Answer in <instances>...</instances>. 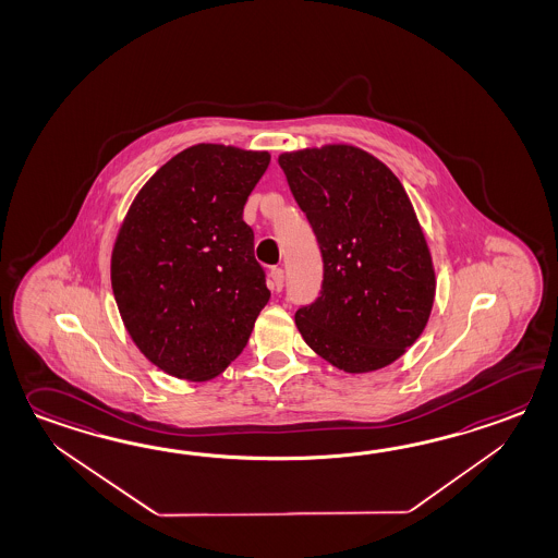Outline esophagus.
<instances>
[{
    "instance_id": "esophagus-1",
    "label": "esophagus",
    "mask_w": 558,
    "mask_h": 558,
    "mask_svg": "<svg viewBox=\"0 0 558 558\" xmlns=\"http://www.w3.org/2000/svg\"><path fill=\"white\" fill-rule=\"evenodd\" d=\"M282 286H284V270L274 266L272 270H270V288H272L274 292H280Z\"/></svg>"
}]
</instances>
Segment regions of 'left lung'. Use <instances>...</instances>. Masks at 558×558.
<instances>
[{"mask_svg": "<svg viewBox=\"0 0 558 558\" xmlns=\"http://www.w3.org/2000/svg\"><path fill=\"white\" fill-rule=\"evenodd\" d=\"M323 254L320 296L296 310L304 342L350 374L416 342L433 310V258L404 187L368 151L332 144L278 158Z\"/></svg>", "mask_w": 558, "mask_h": 558, "instance_id": "8db88e82", "label": "left lung"}]
</instances>
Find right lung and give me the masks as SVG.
Segmentation results:
<instances>
[{
	"instance_id": "add662e5",
	"label": "right lung",
	"mask_w": 558,
	"mask_h": 558,
	"mask_svg": "<svg viewBox=\"0 0 558 558\" xmlns=\"http://www.w3.org/2000/svg\"><path fill=\"white\" fill-rule=\"evenodd\" d=\"M268 163V151L184 149L140 190L116 238L112 288L125 330L175 378L226 371L270 300L242 220Z\"/></svg>"
}]
</instances>
